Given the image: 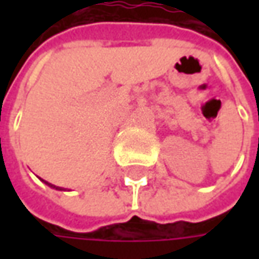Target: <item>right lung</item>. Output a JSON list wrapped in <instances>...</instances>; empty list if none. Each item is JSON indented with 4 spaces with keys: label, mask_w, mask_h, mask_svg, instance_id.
<instances>
[{
    "label": "right lung",
    "mask_w": 259,
    "mask_h": 259,
    "mask_svg": "<svg viewBox=\"0 0 259 259\" xmlns=\"http://www.w3.org/2000/svg\"><path fill=\"white\" fill-rule=\"evenodd\" d=\"M45 183H47V182H45ZM49 184V186H50V187H56V186H53V184H50V183H47ZM56 189H59V190H62V189H60V187H56Z\"/></svg>",
    "instance_id": "1"
}]
</instances>
